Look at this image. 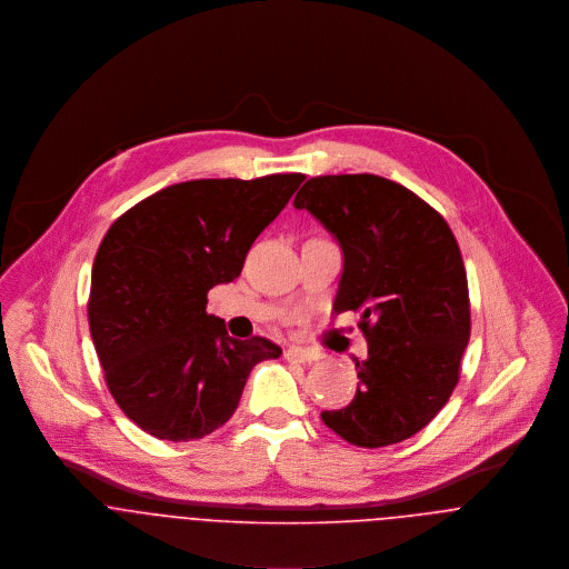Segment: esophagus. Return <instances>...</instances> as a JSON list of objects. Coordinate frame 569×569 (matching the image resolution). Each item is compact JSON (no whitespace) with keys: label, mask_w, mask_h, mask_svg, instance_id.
<instances>
[{"label":"esophagus","mask_w":569,"mask_h":569,"mask_svg":"<svg viewBox=\"0 0 569 569\" xmlns=\"http://www.w3.org/2000/svg\"><path fill=\"white\" fill-rule=\"evenodd\" d=\"M284 357L291 359V361L311 363V361H318V359H320V352H318V350H311V348H302V346H291V348H287Z\"/></svg>","instance_id":"esophagus-1"}]
</instances>
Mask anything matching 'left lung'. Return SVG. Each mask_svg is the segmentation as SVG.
<instances>
[{
    "mask_svg": "<svg viewBox=\"0 0 569 569\" xmlns=\"http://www.w3.org/2000/svg\"><path fill=\"white\" fill-rule=\"evenodd\" d=\"M293 206L309 210L343 251L335 313H361L368 357L350 406L322 411L357 447L418 433L449 401L471 335L469 284L447 221L379 174L309 179Z\"/></svg>",
    "mask_w": 569,
    "mask_h": 569,
    "instance_id": "left-lung-1",
    "label": "left lung"
}]
</instances>
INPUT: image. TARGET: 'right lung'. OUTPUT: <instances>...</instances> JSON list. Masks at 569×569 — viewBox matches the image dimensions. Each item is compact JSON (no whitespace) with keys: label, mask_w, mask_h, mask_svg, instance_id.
<instances>
[{"label":"right lung","mask_w":569,"mask_h":569,"mask_svg":"<svg viewBox=\"0 0 569 569\" xmlns=\"http://www.w3.org/2000/svg\"><path fill=\"white\" fill-rule=\"evenodd\" d=\"M305 174L194 179L127 210L91 267L87 318L120 409L147 433L188 442L226 425L251 368L278 359L264 337L234 339L208 316V291L241 276L258 234Z\"/></svg>","instance_id":"add662e5"}]
</instances>
